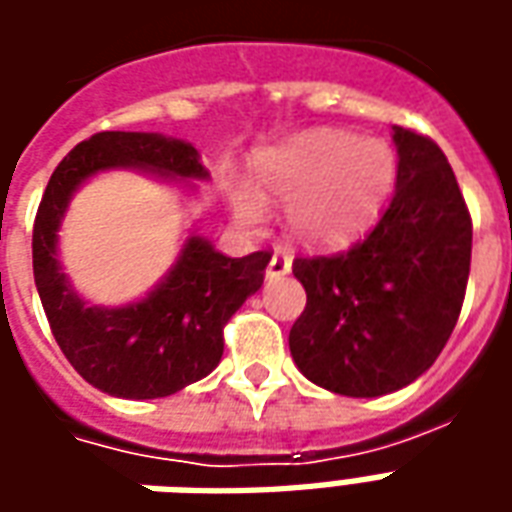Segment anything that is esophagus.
<instances>
[{"instance_id":"1","label":"esophagus","mask_w":512,"mask_h":512,"mask_svg":"<svg viewBox=\"0 0 512 512\" xmlns=\"http://www.w3.org/2000/svg\"><path fill=\"white\" fill-rule=\"evenodd\" d=\"M290 266H293L290 255H285V252H274V257H271V263H268L266 268V277L268 279L285 277V274H290Z\"/></svg>"}]
</instances>
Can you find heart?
Instances as JSON below:
<instances>
[{"mask_svg":"<svg viewBox=\"0 0 512 512\" xmlns=\"http://www.w3.org/2000/svg\"><path fill=\"white\" fill-rule=\"evenodd\" d=\"M395 178V150L384 139L321 128L263 150L252 164V189L230 191V211L255 230L263 202H288L290 233L304 244L337 246L376 219Z\"/></svg>","mask_w":512,"mask_h":512,"instance_id":"heart-1","label":"heart"}]
</instances>
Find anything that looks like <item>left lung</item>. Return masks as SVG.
<instances>
[{
  "mask_svg": "<svg viewBox=\"0 0 512 512\" xmlns=\"http://www.w3.org/2000/svg\"><path fill=\"white\" fill-rule=\"evenodd\" d=\"M397 186L370 233L337 255L296 257L307 307L290 356L312 384L381 397L417 381L450 340L472 263V216L441 147L395 126Z\"/></svg>",
  "mask_w": 512,
  "mask_h": 512,
  "instance_id": "8db88e82",
  "label": "left lung"
}]
</instances>
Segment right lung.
Returning <instances> with one entry per match:
<instances>
[{"instance_id":"1","label":"right lung","mask_w":512,"mask_h":512,"mask_svg":"<svg viewBox=\"0 0 512 512\" xmlns=\"http://www.w3.org/2000/svg\"><path fill=\"white\" fill-rule=\"evenodd\" d=\"M139 167L161 178L202 180L208 169L183 139L139 131H101L62 158L43 191L32 268L51 334L73 370L112 397L153 400L180 392L219 365L224 326L263 285L271 255L227 257L191 235L178 263L142 301L98 307L71 288L57 260V230L73 191L95 172Z\"/></svg>"}]
</instances>
